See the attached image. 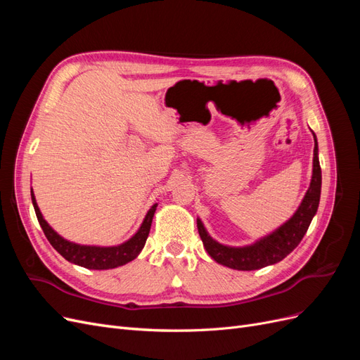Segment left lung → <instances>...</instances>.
I'll return each mask as SVG.
<instances>
[{
	"instance_id": "obj_1",
	"label": "left lung",
	"mask_w": 360,
	"mask_h": 360,
	"mask_svg": "<svg viewBox=\"0 0 360 360\" xmlns=\"http://www.w3.org/2000/svg\"><path fill=\"white\" fill-rule=\"evenodd\" d=\"M314 135V159H312V177L309 188L297 207V210L275 231L258 238L257 242L245 246H228L216 242L207 233L204 224L198 217V233L209 255L222 266L234 270H258L271 266L284 259L300 243L307 234L312 217L317 213L321 193V168L319 160V143Z\"/></svg>"
}]
</instances>
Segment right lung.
<instances>
[{
    "instance_id": "1",
    "label": "right lung",
    "mask_w": 360,
    "mask_h": 360,
    "mask_svg": "<svg viewBox=\"0 0 360 360\" xmlns=\"http://www.w3.org/2000/svg\"><path fill=\"white\" fill-rule=\"evenodd\" d=\"M31 201H32V205H34V212L41 230L45 233L49 243L53 246V249H56L57 252L61 254L68 261H70V263L78 264L85 269H93V270L115 269L118 266L127 264L129 261L135 259L146 245V240L150 233L151 221H153V216L158 207V204L151 205V209L147 212L143 224H141V226L138 228V231L124 243L117 245V246H96V245H79L61 237L45 221V217H43L39 209L32 189H31Z\"/></svg>"
}]
</instances>
